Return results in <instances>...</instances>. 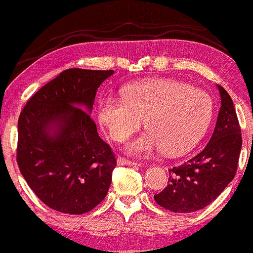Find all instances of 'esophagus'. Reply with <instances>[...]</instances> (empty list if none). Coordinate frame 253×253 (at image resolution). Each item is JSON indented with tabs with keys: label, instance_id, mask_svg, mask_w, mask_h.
<instances>
[{
	"label": "esophagus",
	"instance_id": "obj_1",
	"mask_svg": "<svg viewBox=\"0 0 253 253\" xmlns=\"http://www.w3.org/2000/svg\"><path fill=\"white\" fill-rule=\"evenodd\" d=\"M118 165H120V166H134V167H139L140 163L134 162V161L126 160V158H124V157H118Z\"/></svg>",
	"mask_w": 253,
	"mask_h": 253
}]
</instances>
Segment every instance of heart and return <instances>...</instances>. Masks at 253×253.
Segmentation results:
<instances>
[{
  "label": "heart",
  "instance_id": "b5f03b06",
  "mask_svg": "<svg viewBox=\"0 0 253 253\" xmlns=\"http://www.w3.org/2000/svg\"><path fill=\"white\" fill-rule=\"evenodd\" d=\"M124 96H104L98 119L118 143L139 131L145 120L148 131L126 145L137 156L160 150L168 155L188 151L202 139L212 119L211 97L180 80H144L125 87Z\"/></svg>",
  "mask_w": 253,
  "mask_h": 253
}]
</instances>
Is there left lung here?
<instances>
[{"mask_svg":"<svg viewBox=\"0 0 253 253\" xmlns=\"http://www.w3.org/2000/svg\"><path fill=\"white\" fill-rule=\"evenodd\" d=\"M221 108L211 138L199 154L181 166L169 169V184L155 194L158 205L173 212L204 209L234 179L241 150V131L234 104L217 85Z\"/></svg>","mask_w":253,"mask_h":253,"instance_id":"1","label":"left lung"}]
</instances>
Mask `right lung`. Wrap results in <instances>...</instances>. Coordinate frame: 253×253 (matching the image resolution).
Masks as SVG:
<instances>
[{
	"label": "right lung",
	"instance_id": "right-lung-1",
	"mask_svg": "<svg viewBox=\"0 0 253 253\" xmlns=\"http://www.w3.org/2000/svg\"><path fill=\"white\" fill-rule=\"evenodd\" d=\"M113 73L66 69L41 87L19 116V169L36 196L56 211H90L112 184L115 156L90 113L99 85Z\"/></svg>",
	"mask_w": 253,
	"mask_h": 253
}]
</instances>
